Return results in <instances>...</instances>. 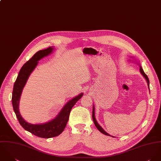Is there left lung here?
I'll return each mask as SVG.
<instances>
[{"label": "left lung", "mask_w": 161, "mask_h": 161, "mask_svg": "<svg viewBox=\"0 0 161 161\" xmlns=\"http://www.w3.org/2000/svg\"><path fill=\"white\" fill-rule=\"evenodd\" d=\"M140 72H141V73L142 75V76L146 78V81H147V85H148V86H149V78H148L147 76L146 75V73L144 72V71H143V69H142V68H141V66H140ZM92 118H93V122H94V123H95V125L96 126L97 128V129L101 133H103V134H105V135H106V136H112L109 135L108 132H106L102 128L99 126V125L97 123V121L96 120V118H95V107H94V106H93V114H92ZM112 137H114V136H112Z\"/></svg>", "instance_id": "obj_1"}]
</instances>
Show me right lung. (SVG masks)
Listing matches in <instances>:
<instances>
[{
    "mask_svg": "<svg viewBox=\"0 0 161 161\" xmlns=\"http://www.w3.org/2000/svg\"><path fill=\"white\" fill-rule=\"evenodd\" d=\"M53 50V48L51 47L47 49L40 50L23 65L14 83L12 92V103L14 111L19 123L26 130L31 132L35 136L42 138L56 137L64 131L68 121L71 109L75 103L83 95V93H81L77 97L69 100L66 103L59 114L53 119L45 124L32 125L26 122L21 116L19 110V104L22 90L25 85L30 75L38 64V61L50 55Z\"/></svg>",
    "mask_w": 161,
    "mask_h": 161,
    "instance_id": "1",
    "label": "right lung"
}]
</instances>
